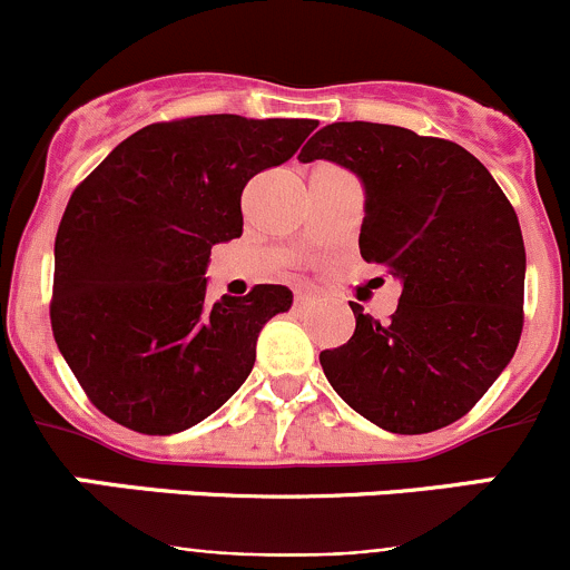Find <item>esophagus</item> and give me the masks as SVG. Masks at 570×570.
<instances>
[{
    "label": "esophagus",
    "mask_w": 570,
    "mask_h": 570,
    "mask_svg": "<svg viewBox=\"0 0 570 570\" xmlns=\"http://www.w3.org/2000/svg\"><path fill=\"white\" fill-rule=\"evenodd\" d=\"M308 303H312V292L297 289V292H295V306H297V308H306Z\"/></svg>",
    "instance_id": "34e87169"
}]
</instances>
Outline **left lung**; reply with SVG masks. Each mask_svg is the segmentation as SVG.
<instances>
[{"instance_id":"8db88e82","label":"left lung","mask_w":570,"mask_h":570,"mask_svg":"<svg viewBox=\"0 0 570 570\" xmlns=\"http://www.w3.org/2000/svg\"><path fill=\"white\" fill-rule=\"evenodd\" d=\"M297 159H331L364 181L361 256L402 284L389 322L350 303L355 333L322 350L325 377L389 433L458 422L502 375L524 327L527 253L510 200L474 154L402 126L331 124Z\"/></svg>"}]
</instances>
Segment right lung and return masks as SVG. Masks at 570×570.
<instances>
[{
	"label": "right lung",
	"mask_w": 570,
	"mask_h": 570,
	"mask_svg": "<svg viewBox=\"0 0 570 570\" xmlns=\"http://www.w3.org/2000/svg\"><path fill=\"white\" fill-rule=\"evenodd\" d=\"M317 120L195 115L126 137L66 206L55 239L51 333L112 422L170 435L204 422L256 361L292 292L206 301L212 245L243 234V189L292 159Z\"/></svg>",
	"instance_id": "right-lung-1"
}]
</instances>
